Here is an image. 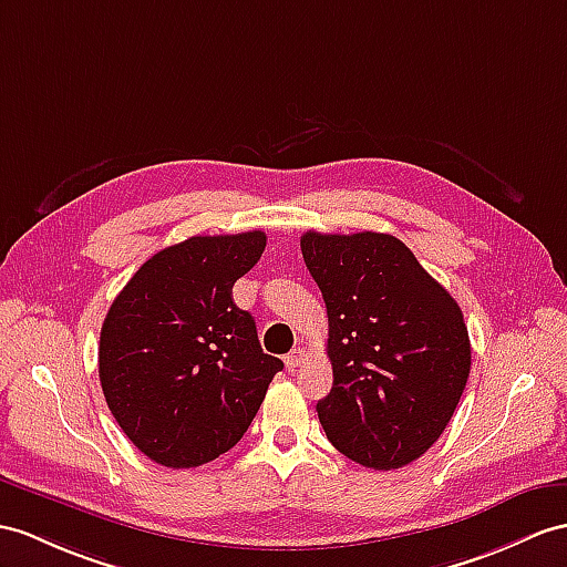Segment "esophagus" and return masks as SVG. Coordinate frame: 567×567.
I'll return each instance as SVG.
<instances>
[{"instance_id": "esophagus-1", "label": "esophagus", "mask_w": 567, "mask_h": 567, "mask_svg": "<svg viewBox=\"0 0 567 567\" xmlns=\"http://www.w3.org/2000/svg\"><path fill=\"white\" fill-rule=\"evenodd\" d=\"M302 363H306V351H302V349H293L291 353H288L286 355V368L288 370H296V368H300Z\"/></svg>"}]
</instances>
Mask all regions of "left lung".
Masks as SVG:
<instances>
[{"mask_svg": "<svg viewBox=\"0 0 567 567\" xmlns=\"http://www.w3.org/2000/svg\"><path fill=\"white\" fill-rule=\"evenodd\" d=\"M300 250L329 317L334 384L317 402L329 443L378 472L406 466L443 435L466 388L457 300L388 233L308 230Z\"/></svg>", "mask_w": 567, "mask_h": 567, "instance_id": "obj_1", "label": "left lung"}]
</instances>
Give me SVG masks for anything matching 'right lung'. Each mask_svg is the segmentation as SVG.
<instances>
[{
	"instance_id": "add662e5",
	"label": "right lung",
	"mask_w": 567,
	"mask_h": 567,
	"mask_svg": "<svg viewBox=\"0 0 567 567\" xmlns=\"http://www.w3.org/2000/svg\"><path fill=\"white\" fill-rule=\"evenodd\" d=\"M261 230L195 236L146 259L110 306L99 375L107 409L148 460L192 468L228 452L284 368L261 351L233 286L265 252Z\"/></svg>"
}]
</instances>
